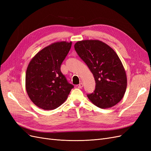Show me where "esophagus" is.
<instances>
[{
  "instance_id": "esophagus-1",
  "label": "esophagus",
  "mask_w": 151,
  "mask_h": 151,
  "mask_svg": "<svg viewBox=\"0 0 151 151\" xmlns=\"http://www.w3.org/2000/svg\"><path fill=\"white\" fill-rule=\"evenodd\" d=\"M83 83H80V84H79V86H78V88L81 89L82 88H83Z\"/></svg>"
}]
</instances>
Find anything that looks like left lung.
<instances>
[{"mask_svg":"<svg viewBox=\"0 0 151 151\" xmlns=\"http://www.w3.org/2000/svg\"><path fill=\"white\" fill-rule=\"evenodd\" d=\"M74 48L94 77L95 90L87 95L90 101L102 109L111 108L119 103L125 93L127 78L115 50L98 40L78 41Z\"/></svg>","mask_w":151,"mask_h":151,"instance_id":"left-lung-1","label":"left lung"}]
</instances>
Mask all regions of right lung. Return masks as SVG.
Instances as JSON below:
<instances>
[{
    "label": "right lung",
    "instance_id": "add662e5",
    "mask_svg": "<svg viewBox=\"0 0 151 151\" xmlns=\"http://www.w3.org/2000/svg\"><path fill=\"white\" fill-rule=\"evenodd\" d=\"M72 42H55L41 50L30 60L26 72V89L36 106L52 110L64 103L74 86L60 71Z\"/></svg>",
    "mask_w": 151,
    "mask_h": 151
}]
</instances>
